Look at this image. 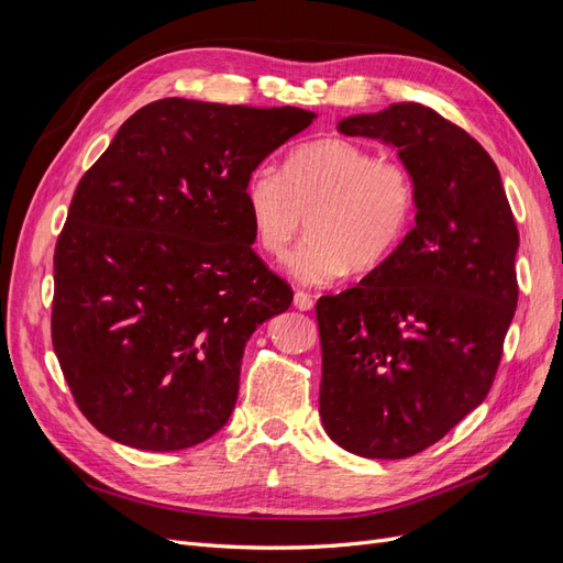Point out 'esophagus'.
Masks as SVG:
<instances>
[{
    "label": "esophagus",
    "instance_id": "1",
    "mask_svg": "<svg viewBox=\"0 0 563 563\" xmlns=\"http://www.w3.org/2000/svg\"><path fill=\"white\" fill-rule=\"evenodd\" d=\"M294 305H296L298 310L308 312V310H312V308H314V300H312V296H310V294H305V291H296V294H294Z\"/></svg>",
    "mask_w": 563,
    "mask_h": 563
}]
</instances>
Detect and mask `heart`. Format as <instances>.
Instances as JSON below:
<instances>
[{"label": "heart", "instance_id": "obj_1", "mask_svg": "<svg viewBox=\"0 0 563 563\" xmlns=\"http://www.w3.org/2000/svg\"><path fill=\"white\" fill-rule=\"evenodd\" d=\"M244 201L258 246L282 255L305 225L310 234L288 255V272L312 286L333 284L350 267L378 269L401 244L416 216V183L401 162L340 135L288 152L284 174L255 166Z\"/></svg>", "mask_w": 563, "mask_h": 563}]
</instances>
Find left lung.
Returning a JSON list of instances; mask_svg holds the SVG:
<instances>
[{
    "label": "left lung",
    "instance_id": "obj_1",
    "mask_svg": "<svg viewBox=\"0 0 563 563\" xmlns=\"http://www.w3.org/2000/svg\"><path fill=\"white\" fill-rule=\"evenodd\" d=\"M338 129L397 150L416 225L354 288L319 298V416L345 451L399 460L486 399L517 310L519 232L496 162L434 110L395 103Z\"/></svg>",
    "mask_w": 563,
    "mask_h": 563
}]
</instances>
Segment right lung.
<instances>
[{
  "label": "right lung",
  "mask_w": 563,
  "mask_h": 563,
  "mask_svg": "<svg viewBox=\"0 0 563 563\" xmlns=\"http://www.w3.org/2000/svg\"><path fill=\"white\" fill-rule=\"evenodd\" d=\"M314 119L164 98L84 174L54 253L51 340L98 432L180 451L228 422L251 333L294 300L251 249L244 187Z\"/></svg>",
  "instance_id": "1"
}]
</instances>
